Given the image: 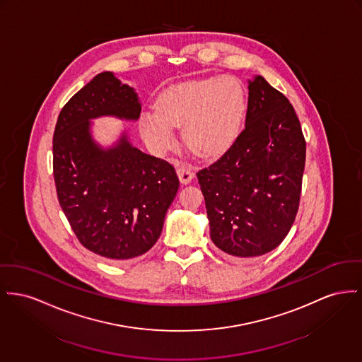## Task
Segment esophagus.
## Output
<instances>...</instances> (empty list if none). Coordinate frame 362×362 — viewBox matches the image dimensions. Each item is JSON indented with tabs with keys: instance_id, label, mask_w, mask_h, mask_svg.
<instances>
[{
	"instance_id": "1",
	"label": "esophagus",
	"mask_w": 362,
	"mask_h": 362,
	"mask_svg": "<svg viewBox=\"0 0 362 362\" xmlns=\"http://www.w3.org/2000/svg\"><path fill=\"white\" fill-rule=\"evenodd\" d=\"M176 173H177V176H179L180 183H183V185L190 183L192 177H194V172H192V168H190L189 165H186V164H180V165H177V168H176Z\"/></svg>"
}]
</instances>
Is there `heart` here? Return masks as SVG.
<instances>
[{"instance_id":"b5f03b06","label":"heart","mask_w":362,"mask_h":362,"mask_svg":"<svg viewBox=\"0 0 362 362\" xmlns=\"http://www.w3.org/2000/svg\"><path fill=\"white\" fill-rule=\"evenodd\" d=\"M246 110L245 91L231 76L208 78L167 87L156 109L141 119L144 138L157 149L173 142V127H183L187 146L211 157L228 149L239 134Z\"/></svg>"}]
</instances>
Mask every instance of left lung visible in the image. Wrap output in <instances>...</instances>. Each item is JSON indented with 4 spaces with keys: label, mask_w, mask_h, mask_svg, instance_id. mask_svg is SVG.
Here are the masks:
<instances>
[{
    "label": "left lung",
    "mask_w": 362,
    "mask_h": 362,
    "mask_svg": "<svg viewBox=\"0 0 362 362\" xmlns=\"http://www.w3.org/2000/svg\"><path fill=\"white\" fill-rule=\"evenodd\" d=\"M305 158L294 107L257 76L249 83L245 128L217 161L197 172L213 243L238 258L277 247L297 216Z\"/></svg>",
    "instance_id": "8db88e82"
}]
</instances>
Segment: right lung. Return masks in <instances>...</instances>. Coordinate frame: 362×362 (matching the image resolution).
Returning a JSON list of instances; mask_svg holds the SVG:
<instances>
[{"instance_id": "obj_1", "label": "right lung", "mask_w": 362, "mask_h": 362, "mask_svg": "<svg viewBox=\"0 0 362 362\" xmlns=\"http://www.w3.org/2000/svg\"><path fill=\"white\" fill-rule=\"evenodd\" d=\"M138 119L132 87L101 72L65 104L53 134V176L60 206L79 242L95 255L126 261L160 238L179 179L168 161L142 153L123 135L109 150L90 136V119Z\"/></svg>"}]
</instances>
